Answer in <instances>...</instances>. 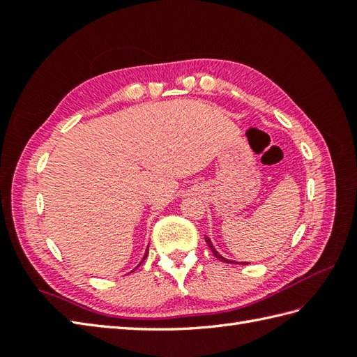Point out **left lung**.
Returning a JSON list of instances; mask_svg holds the SVG:
<instances>
[{"label":"left lung","instance_id":"obj_1","mask_svg":"<svg viewBox=\"0 0 357 357\" xmlns=\"http://www.w3.org/2000/svg\"><path fill=\"white\" fill-rule=\"evenodd\" d=\"M206 242H207V245H208V248L211 250V253H213L215 255V257H218V259L219 261H222V262H229V264H236V262H233V261H230V259H225V257L222 256V255H219L218 252H216V248L213 247V244H211V241L208 239V238H206ZM242 265H244V264H248V262H241Z\"/></svg>","mask_w":357,"mask_h":357}]
</instances>
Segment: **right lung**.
Returning a JSON list of instances; mask_svg holds the SVG:
<instances>
[{
	"mask_svg": "<svg viewBox=\"0 0 357 357\" xmlns=\"http://www.w3.org/2000/svg\"><path fill=\"white\" fill-rule=\"evenodd\" d=\"M147 253H149V252H146V255H144V259H146V257H147ZM144 259H142V261H144Z\"/></svg>",
	"mask_w": 357,
	"mask_h": 357,
	"instance_id": "add662e5",
	"label": "right lung"
}]
</instances>
